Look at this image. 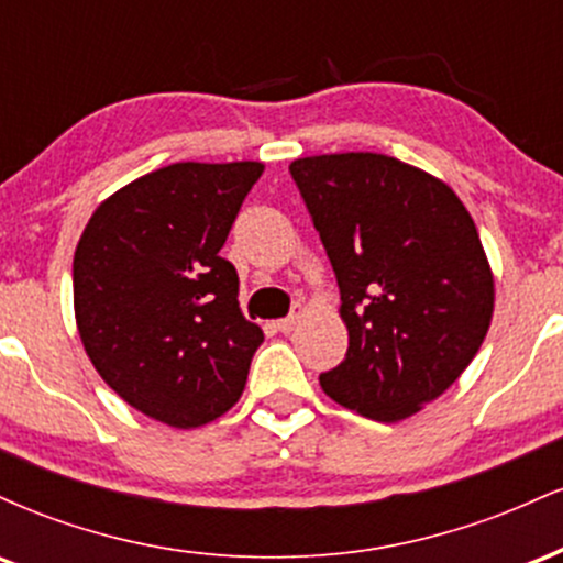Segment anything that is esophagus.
<instances>
[{
  "label": "esophagus",
  "instance_id": "esophagus-1",
  "mask_svg": "<svg viewBox=\"0 0 563 563\" xmlns=\"http://www.w3.org/2000/svg\"><path fill=\"white\" fill-rule=\"evenodd\" d=\"M301 318H303V307H301V303H296L294 312H290L288 318L277 320V322H275V328H277V331H280V333H290V331H294L296 325H299Z\"/></svg>",
  "mask_w": 563,
  "mask_h": 563
}]
</instances>
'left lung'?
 I'll return each instance as SVG.
<instances>
[{"label":"left lung","mask_w":563,"mask_h":563,"mask_svg":"<svg viewBox=\"0 0 563 563\" xmlns=\"http://www.w3.org/2000/svg\"><path fill=\"white\" fill-rule=\"evenodd\" d=\"M341 290L344 363L320 386L380 423L402 421L455 384L493 320L495 283L466 206L380 153L290 164Z\"/></svg>","instance_id":"left-lung-1"}]
</instances>
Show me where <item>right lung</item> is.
Instances as JSON below:
<instances>
[{
	"instance_id": "1",
	"label": "right lung",
	"mask_w": 563,
	"mask_h": 563,
	"mask_svg": "<svg viewBox=\"0 0 563 563\" xmlns=\"http://www.w3.org/2000/svg\"><path fill=\"white\" fill-rule=\"evenodd\" d=\"M262 172L256 161L164 166L102 200L76 245V325L95 371L174 429L228 412L264 341L219 256Z\"/></svg>"
}]
</instances>
